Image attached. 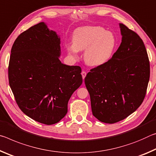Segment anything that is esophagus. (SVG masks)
Listing matches in <instances>:
<instances>
[{
	"label": "esophagus",
	"mask_w": 156,
	"mask_h": 156,
	"mask_svg": "<svg viewBox=\"0 0 156 156\" xmlns=\"http://www.w3.org/2000/svg\"><path fill=\"white\" fill-rule=\"evenodd\" d=\"M81 75H82L83 80H84V78L86 77V73L85 71H82V72H81Z\"/></svg>",
	"instance_id": "esophagus-1"
}]
</instances>
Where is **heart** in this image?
Returning <instances> with one entry per match:
<instances>
[{"instance_id":"b5f03b06","label":"heart","mask_w":156,"mask_h":156,"mask_svg":"<svg viewBox=\"0 0 156 156\" xmlns=\"http://www.w3.org/2000/svg\"><path fill=\"white\" fill-rule=\"evenodd\" d=\"M115 47L116 39L113 33L98 26L76 30L73 36V43H68L66 46L68 54L75 58L78 57L79 51L84 50V61L93 67L108 63Z\"/></svg>"}]
</instances>
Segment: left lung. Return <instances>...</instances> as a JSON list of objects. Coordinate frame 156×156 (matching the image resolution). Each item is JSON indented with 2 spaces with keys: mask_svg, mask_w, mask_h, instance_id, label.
Returning a JSON list of instances; mask_svg holds the SVG:
<instances>
[{
  "mask_svg": "<svg viewBox=\"0 0 156 156\" xmlns=\"http://www.w3.org/2000/svg\"><path fill=\"white\" fill-rule=\"evenodd\" d=\"M122 43L108 63L91 69L85 77L93 115L116 123L139 108L150 77L146 48L136 32L119 23Z\"/></svg>",
  "mask_w": 156,
  "mask_h": 156,
  "instance_id": "obj_1",
  "label": "left lung"
}]
</instances>
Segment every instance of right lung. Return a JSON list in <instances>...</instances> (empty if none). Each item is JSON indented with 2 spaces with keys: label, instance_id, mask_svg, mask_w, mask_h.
Instances as JSON below:
<instances>
[{
  "label": "right lung",
  "instance_id": "obj_1",
  "mask_svg": "<svg viewBox=\"0 0 156 156\" xmlns=\"http://www.w3.org/2000/svg\"><path fill=\"white\" fill-rule=\"evenodd\" d=\"M60 37L44 22L21 33L11 50L9 83L20 109L51 125L67 113L71 95L82 83L81 69L59 60Z\"/></svg>",
  "mask_w": 156,
  "mask_h": 156
}]
</instances>
